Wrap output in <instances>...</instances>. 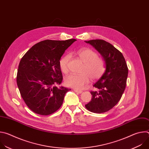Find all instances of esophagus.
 <instances>
[{"label":"esophagus","instance_id":"34e87169","mask_svg":"<svg viewBox=\"0 0 149 149\" xmlns=\"http://www.w3.org/2000/svg\"><path fill=\"white\" fill-rule=\"evenodd\" d=\"M74 91L77 93H78V94H81L83 91H81V90H76V89H74Z\"/></svg>","mask_w":149,"mask_h":149}]
</instances>
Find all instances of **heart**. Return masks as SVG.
I'll return each instance as SVG.
<instances>
[{
  "label": "heart",
  "instance_id": "obj_1",
  "mask_svg": "<svg viewBox=\"0 0 149 149\" xmlns=\"http://www.w3.org/2000/svg\"><path fill=\"white\" fill-rule=\"evenodd\" d=\"M79 59L84 62L80 74H70L65 78V82L68 87L81 90L87 85L90 81L97 80L104 74L106 69L105 59L98 56V53L90 48H82L77 51ZM71 55H63L59 61V67L62 72L67 74L69 71L68 63Z\"/></svg>",
  "mask_w": 149,
  "mask_h": 149
}]
</instances>
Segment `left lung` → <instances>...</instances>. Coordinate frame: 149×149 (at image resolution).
Wrapping results in <instances>:
<instances>
[{
	"label": "left lung",
	"instance_id": "obj_1",
	"mask_svg": "<svg viewBox=\"0 0 149 149\" xmlns=\"http://www.w3.org/2000/svg\"><path fill=\"white\" fill-rule=\"evenodd\" d=\"M93 46L105 59L106 69L104 75L93 85L98 90L91 91V101L86 109L94 113L107 112L121 99L125 90L128 68L121 52L109 42L101 39L85 41Z\"/></svg>",
	"mask_w": 149,
	"mask_h": 149
}]
</instances>
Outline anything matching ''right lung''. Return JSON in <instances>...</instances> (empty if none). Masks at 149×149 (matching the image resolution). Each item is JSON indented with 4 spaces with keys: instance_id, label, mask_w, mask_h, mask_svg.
I'll list each match as a JSON object with an SVG mask.
<instances>
[{
    "instance_id": "1",
    "label": "right lung",
    "mask_w": 149,
    "mask_h": 149,
    "mask_svg": "<svg viewBox=\"0 0 149 149\" xmlns=\"http://www.w3.org/2000/svg\"><path fill=\"white\" fill-rule=\"evenodd\" d=\"M75 40L40 41L21 59L17 85L24 101L33 112L47 116L61 107L65 94L71 89L55 86L61 84L63 78L59 61L65 51Z\"/></svg>"
}]
</instances>
